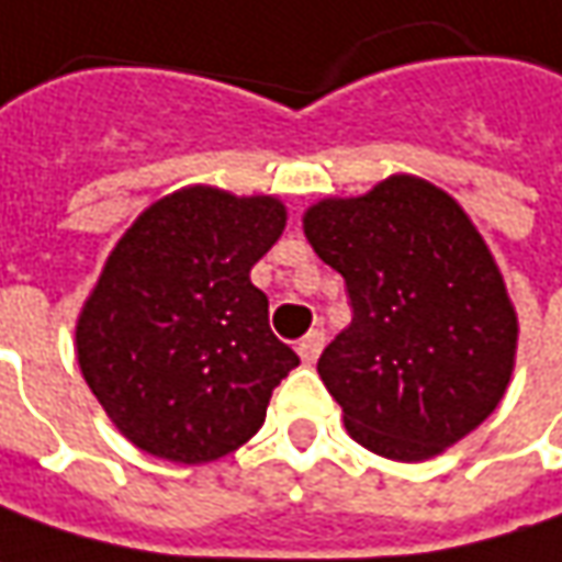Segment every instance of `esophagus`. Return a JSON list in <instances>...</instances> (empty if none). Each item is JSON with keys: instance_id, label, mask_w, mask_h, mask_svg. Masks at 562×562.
I'll list each match as a JSON object with an SVG mask.
<instances>
[{"instance_id": "obj_1", "label": "esophagus", "mask_w": 562, "mask_h": 562, "mask_svg": "<svg viewBox=\"0 0 562 562\" xmlns=\"http://www.w3.org/2000/svg\"><path fill=\"white\" fill-rule=\"evenodd\" d=\"M323 345H326V339H323V333H307L304 339L299 341V358L304 367H311V363H317L319 351H323Z\"/></svg>"}]
</instances>
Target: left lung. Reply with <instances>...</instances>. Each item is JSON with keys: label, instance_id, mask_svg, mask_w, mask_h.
<instances>
[{"label": "left lung", "instance_id": "8db88e82", "mask_svg": "<svg viewBox=\"0 0 562 562\" xmlns=\"http://www.w3.org/2000/svg\"><path fill=\"white\" fill-rule=\"evenodd\" d=\"M304 236L351 295L317 373L367 451L419 463L482 426L507 392L519 319L470 214L429 180L392 173L319 199Z\"/></svg>", "mask_w": 562, "mask_h": 562}]
</instances>
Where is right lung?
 I'll return each mask as SVG.
<instances>
[{"label":"right lung","instance_id":"right-lung-1","mask_svg":"<svg viewBox=\"0 0 562 562\" xmlns=\"http://www.w3.org/2000/svg\"><path fill=\"white\" fill-rule=\"evenodd\" d=\"M282 229L277 195L183 186L111 248L74 345L89 392L139 451L192 467L263 426L273 389L299 367L251 282Z\"/></svg>","mask_w":562,"mask_h":562}]
</instances>
